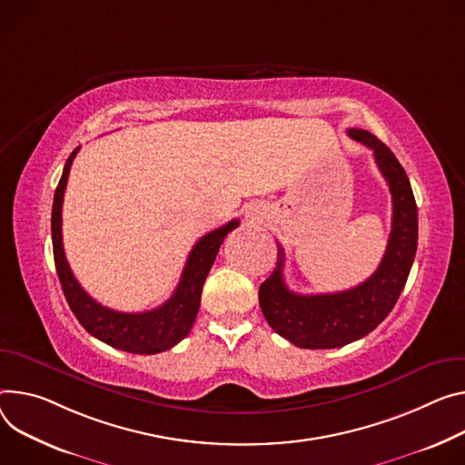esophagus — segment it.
<instances>
[{
	"label": "esophagus",
	"mask_w": 465,
	"mask_h": 465,
	"mask_svg": "<svg viewBox=\"0 0 465 465\" xmlns=\"http://www.w3.org/2000/svg\"><path fill=\"white\" fill-rule=\"evenodd\" d=\"M246 221H256V219H260V215H258V209H254V207H250L248 211H246Z\"/></svg>",
	"instance_id": "obj_1"
}]
</instances>
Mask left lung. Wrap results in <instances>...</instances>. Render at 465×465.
<instances>
[{
    "instance_id": "obj_1",
    "label": "left lung",
    "mask_w": 465,
    "mask_h": 465,
    "mask_svg": "<svg viewBox=\"0 0 465 465\" xmlns=\"http://www.w3.org/2000/svg\"><path fill=\"white\" fill-rule=\"evenodd\" d=\"M349 137L372 150L393 202L386 254L371 278L360 285L326 294H299L283 282V250L272 274L260 285V306L271 328L301 349H337L361 340L397 304L417 250V205L410 180L393 152L365 130Z\"/></svg>"
}]
</instances>
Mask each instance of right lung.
<instances>
[{"mask_svg":"<svg viewBox=\"0 0 465 465\" xmlns=\"http://www.w3.org/2000/svg\"><path fill=\"white\" fill-rule=\"evenodd\" d=\"M77 150L79 148H75L64 163V171L55 189L52 209L54 260L66 302L83 328L94 335L96 340L118 351L134 354H157L173 349L191 331L200 308L202 287L209 274V269L219 254L224 237L239 226V221H232L213 232H209L194 244L174 294L159 308L143 313H124L105 308L98 304L91 294H87L85 289L74 278L63 248V198L70 166Z\"/></svg>","mask_w":465,"mask_h":465,"instance_id":"obj_1","label":"right lung"}]
</instances>
